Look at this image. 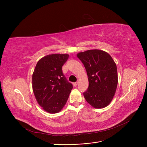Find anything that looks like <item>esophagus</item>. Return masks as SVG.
Returning <instances> with one entry per match:
<instances>
[{
	"instance_id": "34e87169",
	"label": "esophagus",
	"mask_w": 147,
	"mask_h": 147,
	"mask_svg": "<svg viewBox=\"0 0 147 147\" xmlns=\"http://www.w3.org/2000/svg\"><path fill=\"white\" fill-rule=\"evenodd\" d=\"M78 82H74L73 84V86H77V84H78Z\"/></svg>"
}]
</instances>
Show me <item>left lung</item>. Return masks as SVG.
<instances>
[{"mask_svg":"<svg viewBox=\"0 0 147 147\" xmlns=\"http://www.w3.org/2000/svg\"><path fill=\"white\" fill-rule=\"evenodd\" d=\"M87 72L89 87L83 95L95 109H102L112 101L118 83L117 66L107 52L98 49L78 53Z\"/></svg>","mask_w":147,"mask_h":147,"instance_id":"1","label":"left lung"}]
</instances>
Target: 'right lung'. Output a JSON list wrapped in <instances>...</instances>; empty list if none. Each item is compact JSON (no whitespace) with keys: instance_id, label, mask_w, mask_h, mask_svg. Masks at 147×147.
Returning <instances> with one entry per match:
<instances>
[{"instance_id":"1","label":"right lung","mask_w":147,"mask_h":147,"mask_svg":"<svg viewBox=\"0 0 147 147\" xmlns=\"http://www.w3.org/2000/svg\"><path fill=\"white\" fill-rule=\"evenodd\" d=\"M68 57V54L46 55L34 68L33 90L38 104L48 113H57L63 109L73 89L62 69Z\"/></svg>"}]
</instances>
